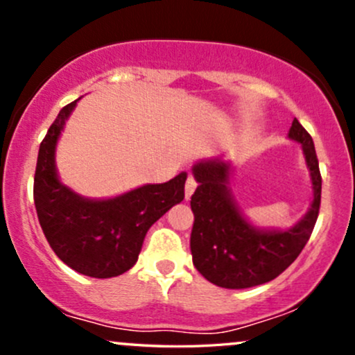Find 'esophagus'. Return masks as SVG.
<instances>
[{"label":"esophagus","mask_w":355,"mask_h":355,"mask_svg":"<svg viewBox=\"0 0 355 355\" xmlns=\"http://www.w3.org/2000/svg\"><path fill=\"white\" fill-rule=\"evenodd\" d=\"M195 189H197V182H195L193 177H189L187 178V183H185V198L189 200L191 197V193H193Z\"/></svg>","instance_id":"esophagus-1"}]
</instances>
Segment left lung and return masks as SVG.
Wrapping results in <instances>:
<instances>
[{"label": "left lung", "mask_w": 355, "mask_h": 355, "mask_svg": "<svg viewBox=\"0 0 355 355\" xmlns=\"http://www.w3.org/2000/svg\"><path fill=\"white\" fill-rule=\"evenodd\" d=\"M288 138L302 146L312 183L311 209L291 229H260L248 222L232 193L229 162L215 157L191 166L198 187L190 200L195 215L190 250L195 268L209 282L223 288L270 282L294 262L311 239L320 207L319 160L312 137L297 118Z\"/></svg>", "instance_id": "1"}]
</instances>
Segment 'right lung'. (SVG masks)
<instances>
[{
	"label": "right lung",
	"instance_id": "obj_1",
	"mask_svg": "<svg viewBox=\"0 0 355 355\" xmlns=\"http://www.w3.org/2000/svg\"><path fill=\"white\" fill-rule=\"evenodd\" d=\"M78 100L61 108L40 145L35 207L44 237L68 267L95 279H110L135 266L150 227L183 200L187 172L113 198H87L73 191L60 180L55 152Z\"/></svg>",
	"mask_w": 355,
	"mask_h": 355
}]
</instances>
